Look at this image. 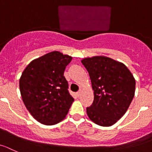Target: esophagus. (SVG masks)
Instances as JSON below:
<instances>
[{"instance_id": "obj_1", "label": "esophagus", "mask_w": 152, "mask_h": 152, "mask_svg": "<svg viewBox=\"0 0 152 152\" xmlns=\"http://www.w3.org/2000/svg\"><path fill=\"white\" fill-rule=\"evenodd\" d=\"M81 94H82V91H81V90H79V91H78L77 93H76V95H77L78 97H79V96L81 95Z\"/></svg>"}]
</instances>
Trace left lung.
<instances>
[{
	"mask_svg": "<svg viewBox=\"0 0 152 152\" xmlns=\"http://www.w3.org/2000/svg\"><path fill=\"white\" fill-rule=\"evenodd\" d=\"M82 63L88 70L94 90L93 103L86 112L93 122L110 127L127 112L135 94L136 81L128 68L110 58H86Z\"/></svg>",
	"mask_w": 152,
	"mask_h": 152,
	"instance_id": "obj_1",
	"label": "left lung"
}]
</instances>
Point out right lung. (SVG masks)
Segmentation results:
<instances>
[{
    "instance_id": "1",
    "label": "right lung",
    "mask_w": 152,
    "mask_h": 152,
    "mask_svg": "<svg viewBox=\"0 0 152 152\" xmlns=\"http://www.w3.org/2000/svg\"><path fill=\"white\" fill-rule=\"evenodd\" d=\"M72 57L49 52L32 61L22 73L19 88L24 104L41 124L53 125L67 114L73 97L64 76Z\"/></svg>"
}]
</instances>
